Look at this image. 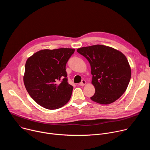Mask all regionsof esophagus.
<instances>
[{
	"label": "esophagus",
	"mask_w": 150,
	"mask_h": 150,
	"mask_svg": "<svg viewBox=\"0 0 150 150\" xmlns=\"http://www.w3.org/2000/svg\"><path fill=\"white\" fill-rule=\"evenodd\" d=\"M86 83H87L86 81L84 80V79H83V80H82V81L79 83V85H81V86H83V85H85L86 84Z\"/></svg>",
	"instance_id": "obj_1"
}]
</instances>
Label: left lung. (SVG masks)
Segmentation results:
<instances>
[{"mask_svg": "<svg viewBox=\"0 0 150 150\" xmlns=\"http://www.w3.org/2000/svg\"><path fill=\"white\" fill-rule=\"evenodd\" d=\"M89 62L92 83L96 92L90 98L101 104H109L125 92L131 77V69L126 56L120 51L104 45L77 49Z\"/></svg>", "mask_w": 150, "mask_h": 150, "instance_id": "left-lung-1", "label": "left lung"}]
</instances>
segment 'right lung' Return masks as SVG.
<instances>
[{"mask_svg":"<svg viewBox=\"0 0 150 150\" xmlns=\"http://www.w3.org/2000/svg\"><path fill=\"white\" fill-rule=\"evenodd\" d=\"M74 49L40 50L27 60L24 83L31 97L50 110L59 109L70 100L73 87L69 84L66 65Z\"/></svg>","mask_w":150,"mask_h":150,"instance_id":"1","label":"right lung"}]
</instances>
